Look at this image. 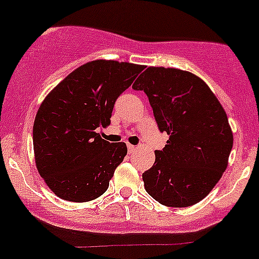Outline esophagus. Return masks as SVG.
I'll use <instances>...</instances> for the list:
<instances>
[{
  "label": "esophagus",
  "mask_w": 259,
  "mask_h": 259,
  "mask_svg": "<svg viewBox=\"0 0 259 259\" xmlns=\"http://www.w3.org/2000/svg\"><path fill=\"white\" fill-rule=\"evenodd\" d=\"M135 149H137V147L133 146V144H127V151H129V153H133Z\"/></svg>",
  "instance_id": "34e87169"
}]
</instances>
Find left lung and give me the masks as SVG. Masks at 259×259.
<instances>
[{
    "instance_id": "1",
    "label": "left lung",
    "mask_w": 259,
    "mask_h": 259,
    "mask_svg": "<svg viewBox=\"0 0 259 259\" xmlns=\"http://www.w3.org/2000/svg\"><path fill=\"white\" fill-rule=\"evenodd\" d=\"M133 88L144 91L158 129L168 135L143 172L144 189L167 207L200 202L221 179L233 148L224 107L199 76L174 67H148Z\"/></svg>"
}]
</instances>
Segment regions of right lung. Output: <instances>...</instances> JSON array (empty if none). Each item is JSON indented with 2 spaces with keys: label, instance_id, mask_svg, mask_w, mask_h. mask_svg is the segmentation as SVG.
Here are the masks:
<instances>
[{
  "label": "right lung",
  "instance_id": "1",
  "mask_svg": "<svg viewBox=\"0 0 259 259\" xmlns=\"http://www.w3.org/2000/svg\"><path fill=\"white\" fill-rule=\"evenodd\" d=\"M143 65L94 60L60 81L40 103L33 125L35 166L47 187L70 202H89L107 190L126 144L102 139L117 97Z\"/></svg>",
  "mask_w": 259,
  "mask_h": 259
}]
</instances>
